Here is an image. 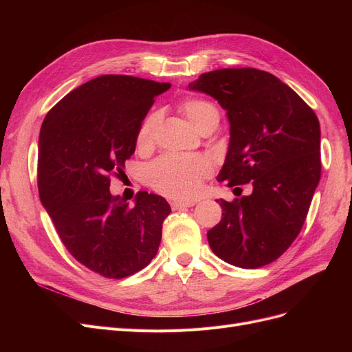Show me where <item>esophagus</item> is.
Listing matches in <instances>:
<instances>
[{
  "instance_id": "1",
  "label": "esophagus",
  "mask_w": 352,
  "mask_h": 352,
  "mask_svg": "<svg viewBox=\"0 0 352 352\" xmlns=\"http://www.w3.org/2000/svg\"><path fill=\"white\" fill-rule=\"evenodd\" d=\"M192 206H195L194 201H173L171 202V208L174 211L181 210V208H186V207H192Z\"/></svg>"
}]
</instances>
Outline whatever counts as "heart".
Instances as JSON below:
<instances>
[{"mask_svg": "<svg viewBox=\"0 0 352 352\" xmlns=\"http://www.w3.org/2000/svg\"><path fill=\"white\" fill-rule=\"evenodd\" d=\"M179 109L197 131L212 114H218L211 102L195 98L184 101ZM158 121V113H151L142 121L137 135V144L142 150L153 145ZM211 173L210 160L202 155H162L148 165L145 177L154 190L166 197L192 199L199 194L202 181Z\"/></svg>", "mask_w": 352, "mask_h": 352, "instance_id": "1", "label": "heart"}]
</instances>
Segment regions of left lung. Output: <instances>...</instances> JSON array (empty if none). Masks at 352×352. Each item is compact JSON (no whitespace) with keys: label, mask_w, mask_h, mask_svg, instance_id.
Instances as JSON below:
<instances>
[{"label":"left lung","mask_w":352,"mask_h":352,"mask_svg":"<svg viewBox=\"0 0 352 352\" xmlns=\"http://www.w3.org/2000/svg\"><path fill=\"white\" fill-rule=\"evenodd\" d=\"M188 88L227 111L230 145L217 179L234 192L252 186L250 195L217 199L223 218L207 232L208 244L231 265L264 267L289 248L304 226L321 178L320 121L297 92L267 71L215 69Z\"/></svg>","instance_id":"1"}]
</instances>
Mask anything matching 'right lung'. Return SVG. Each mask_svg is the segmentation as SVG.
<instances>
[{
	"instance_id": "obj_1",
	"label": "right lung",
	"mask_w": 352,
	"mask_h": 352,
	"mask_svg": "<svg viewBox=\"0 0 352 352\" xmlns=\"http://www.w3.org/2000/svg\"><path fill=\"white\" fill-rule=\"evenodd\" d=\"M171 87L131 76H101L72 89L44 118L40 199L76 260L105 278H125L155 256L171 207L140 191L133 207L109 192L135 151L154 98Z\"/></svg>"
}]
</instances>
